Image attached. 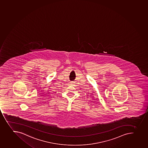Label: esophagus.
<instances>
[{
    "instance_id": "obj_1",
    "label": "esophagus",
    "mask_w": 148,
    "mask_h": 148,
    "mask_svg": "<svg viewBox=\"0 0 148 148\" xmlns=\"http://www.w3.org/2000/svg\"><path fill=\"white\" fill-rule=\"evenodd\" d=\"M71 84H74V82H71Z\"/></svg>"
}]
</instances>
